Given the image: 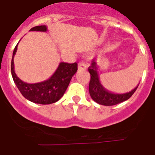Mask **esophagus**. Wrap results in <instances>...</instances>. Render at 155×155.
I'll list each match as a JSON object with an SVG mask.
<instances>
[{
	"label": "esophagus",
	"instance_id": "34e87169",
	"mask_svg": "<svg viewBox=\"0 0 155 155\" xmlns=\"http://www.w3.org/2000/svg\"><path fill=\"white\" fill-rule=\"evenodd\" d=\"M87 64L84 61H81L78 64V69L79 70H85L87 68Z\"/></svg>",
	"mask_w": 155,
	"mask_h": 155
}]
</instances>
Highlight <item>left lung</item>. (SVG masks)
Segmentation results:
<instances>
[{"instance_id": "8db88e82", "label": "left lung", "mask_w": 155, "mask_h": 155, "mask_svg": "<svg viewBox=\"0 0 155 155\" xmlns=\"http://www.w3.org/2000/svg\"><path fill=\"white\" fill-rule=\"evenodd\" d=\"M98 68L96 62L93 60L91 66L88 68V71L91 74V80L89 83V93L91 98L94 102L100 105H114L123 102L129 99L133 95L138 87V84L135 88L129 92L124 94H116L108 91L103 87L102 83L100 82L98 77Z\"/></svg>"}]
</instances>
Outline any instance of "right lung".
Returning <instances> with one entry per match:
<instances>
[{
    "mask_svg": "<svg viewBox=\"0 0 155 155\" xmlns=\"http://www.w3.org/2000/svg\"><path fill=\"white\" fill-rule=\"evenodd\" d=\"M30 31H46L47 27L46 25H38L31 28ZM18 44L13 51L11 70L14 82L21 94L30 102L42 105L54 103L61 99L68 88L72 77L78 71V64L60 63L54 74L48 80L35 84H28L22 81L15 72L14 57L17 52Z\"/></svg>",
    "mask_w": 155,
    "mask_h": 155,
    "instance_id": "obj_1",
    "label": "right lung"
}]
</instances>
